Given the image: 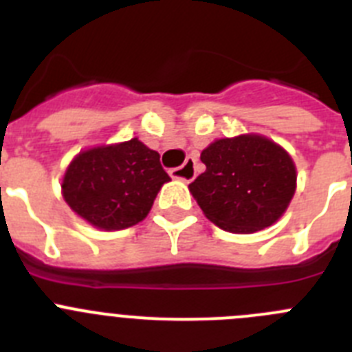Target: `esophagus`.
Masks as SVG:
<instances>
[{"instance_id": "34e87169", "label": "esophagus", "mask_w": 352, "mask_h": 352, "mask_svg": "<svg viewBox=\"0 0 352 352\" xmlns=\"http://www.w3.org/2000/svg\"><path fill=\"white\" fill-rule=\"evenodd\" d=\"M170 178L183 179V182H192L195 178V160L194 158H186V162L182 167H174L169 170Z\"/></svg>"}]
</instances>
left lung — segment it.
Here are the masks:
<instances>
[{
	"mask_svg": "<svg viewBox=\"0 0 352 352\" xmlns=\"http://www.w3.org/2000/svg\"><path fill=\"white\" fill-rule=\"evenodd\" d=\"M206 170L188 185L220 229L248 234L280 219L296 190V167L284 148L256 133L219 139L201 153Z\"/></svg>",
	"mask_w": 352,
	"mask_h": 352,
	"instance_id": "obj_1",
	"label": "left lung"
}]
</instances>
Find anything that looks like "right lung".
<instances>
[{
    "label": "right lung",
    "instance_id": "add662e5",
    "mask_svg": "<svg viewBox=\"0 0 352 352\" xmlns=\"http://www.w3.org/2000/svg\"><path fill=\"white\" fill-rule=\"evenodd\" d=\"M169 174L139 139L86 149L65 173L63 197L80 219L104 231L126 229L149 213Z\"/></svg>",
    "mask_w": 352,
    "mask_h": 352
}]
</instances>
